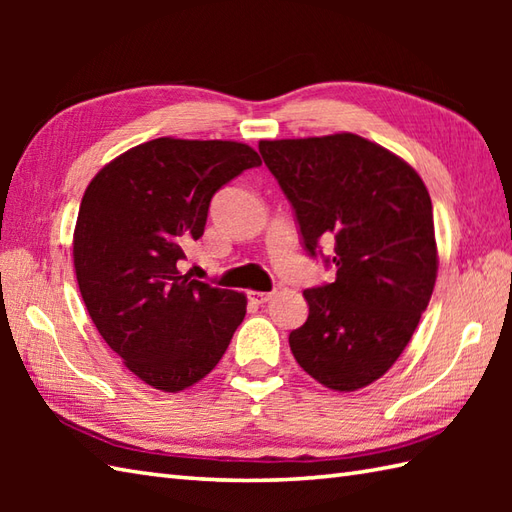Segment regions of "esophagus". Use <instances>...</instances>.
I'll use <instances>...</instances> for the list:
<instances>
[{
	"instance_id": "obj_1",
	"label": "esophagus",
	"mask_w": 512,
	"mask_h": 512,
	"mask_svg": "<svg viewBox=\"0 0 512 512\" xmlns=\"http://www.w3.org/2000/svg\"><path fill=\"white\" fill-rule=\"evenodd\" d=\"M273 295H275V292H259V290H250V292H248V299L253 301V303H266V301L273 299Z\"/></svg>"
}]
</instances>
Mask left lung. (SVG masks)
I'll use <instances>...</instances> for the list:
<instances>
[{
    "instance_id": "1",
    "label": "left lung",
    "mask_w": 512,
    "mask_h": 512,
    "mask_svg": "<svg viewBox=\"0 0 512 512\" xmlns=\"http://www.w3.org/2000/svg\"><path fill=\"white\" fill-rule=\"evenodd\" d=\"M295 209L303 248L334 239L332 284L303 290L308 321L290 332L297 363L334 391L372 385L411 341L438 275L429 191L416 169L356 134L259 140Z\"/></svg>"
}]
</instances>
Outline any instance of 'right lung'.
Listing matches in <instances>:
<instances>
[{
    "label": "right lung",
    "instance_id": "obj_1",
    "mask_svg": "<svg viewBox=\"0 0 512 512\" xmlns=\"http://www.w3.org/2000/svg\"><path fill=\"white\" fill-rule=\"evenodd\" d=\"M262 165L233 140L156 138L105 165L85 189L74 270L96 330L147 385L182 391L220 363L244 321L242 292L178 270L217 189Z\"/></svg>",
    "mask_w": 512,
    "mask_h": 512
}]
</instances>
